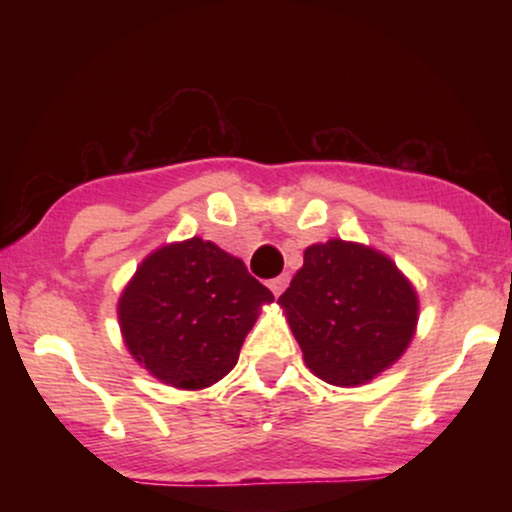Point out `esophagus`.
<instances>
[{
	"label": "esophagus",
	"instance_id": "34e87169",
	"mask_svg": "<svg viewBox=\"0 0 512 512\" xmlns=\"http://www.w3.org/2000/svg\"><path fill=\"white\" fill-rule=\"evenodd\" d=\"M286 286H289V274H281V276H276V279L269 281V289H272V293H274L276 298H279L281 293H284Z\"/></svg>",
	"mask_w": 512,
	"mask_h": 512
}]
</instances>
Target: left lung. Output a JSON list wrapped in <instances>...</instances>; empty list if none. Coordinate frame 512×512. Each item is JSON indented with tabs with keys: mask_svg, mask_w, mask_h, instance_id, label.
<instances>
[{
	"mask_svg": "<svg viewBox=\"0 0 512 512\" xmlns=\"http://www.w3.org/2000/svg\"><path fill=\"white\" fill-rule=\"evenodd\" d=\"M320 380L358 387L402 358L419 325V293L385 252L332 238L308 245L276 301Z\"/></svg>",
	"mask_w": 512,
	"mask_h": 512,
	"instance_id": "left-lung-1",
	"label": "left lung"
}]
</instances>
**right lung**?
<instances>
[{"mask_svg": "<svg viewBox=\"0 0 512 512\" xmlns=\"http://www.w3.org/2000/svg\"><path fill=\"white\" fill-rule=\"evenodd\" d=\"M272 301L243 260L195 236L144 257L117 298V322L146 373L178 390H204L231 373Z\"/></svg>", "mask_w": 512, "mask_h": 512, "instance_id": "1", "label": "right lung"}]
</instances>
